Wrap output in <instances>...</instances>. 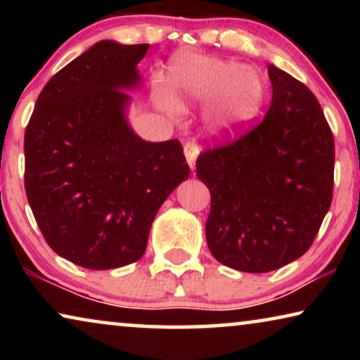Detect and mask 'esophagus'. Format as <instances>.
<instances>
[{"label": "esophagus", "mask_w": 360, "mask_h": 360, "mask_svg": "<svg viewBox=\"0 0 360 360\" xmlns=\"http://www.w3.org/2000/svg\"><path fill=\"white\" fill-rule=\"evenodd\" d=\"M184 152H185V157H186V162H188L190 169L195 170V162H196V157L200 154V147L196 142H186L185 147H184Z\"/></svg>", "instance_id": "34e87169"}]
</instances>
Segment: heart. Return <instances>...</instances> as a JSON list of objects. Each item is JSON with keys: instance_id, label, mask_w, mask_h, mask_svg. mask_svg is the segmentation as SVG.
<instances>
[{"instance_id": "obj_1", "label": "heart", "mask_w": 360, "mask_h": 360, "mask_svg": "<svg viewBox=\"0 0 360 360\" xmlns=\"http://www.w3.org/2000/svg\"><path fill=\"white\" fill-rule=\"evenodd\" d=\"M172 91H157V105L176 115L191 103H210L208 124L216 136L234 137L252 124L265 100V83L252 67L224 58L184 53L172 62Z\"/></svg>"}]
</instances>
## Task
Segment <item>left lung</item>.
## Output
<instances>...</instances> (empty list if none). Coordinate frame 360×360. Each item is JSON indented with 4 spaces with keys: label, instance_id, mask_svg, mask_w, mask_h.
<instances>
[{
    "label": "left lung",
    "instance_id": "left-lung-1",
    "mask_svg": "<svg viewBox=\"0 0 360 360\" xmlns=\"http://www.w3.org/2000/svg\"><path fill=\"white\" fill-rule=\"evenodd\" d=\"M264 120L196 159L208 186L206 243L218 262L249 274L277 270L307 252L333 200L334 139L307 85L269 65Z\"/></svg>",
    "mask_w": 360,
    "mask_h": 360
}]
</instances>
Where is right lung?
I'll return each mask as SVG.
<instances>
[{"instance_id":"obj_1","label":"right lung","mask_w":360,"mask_h":360,"mask_svg":"<svg viewBox=\"0 0 360 360\" xmlns=\"http://www.w3.org/2000/svg\"><path fill=\"white\" fill-rule=\"evenodd\" d=\"M149 44L100 41L42 88L24 134V186L53 252L117 269L146 252L157 211L190 167L179 139L142 141L126 120Z\"/></svg>"}]
</instances>
